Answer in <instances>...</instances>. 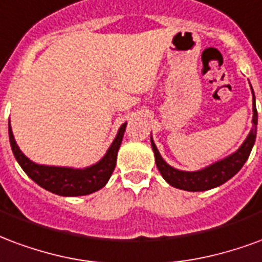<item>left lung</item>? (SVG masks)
Returning a JSON list of instances; mask_svg holds the SVG:
<instances>
[{"label":"left lung","instance_id":"1","mask_svg":"<svg viewBox=\"0 0 262 262\" xmlns=\"http://www.w3.org/2000/svg\"><path fill=\"white\" fill-rule=\"evenodd\" d=\"M253 91V89H251ZM254 97V92H253ZM254 116H253V129L250 131L249 137L244 141V144L240 146L237 152L230 155L229 158L223 160H219L213 165L208 166L205 169L198 171H181L177 169H173L171 166L166 163L165 160L162 159L159 150L155 146L154 141L150 139L152 144V149L155 154V160H156V166L159 169L160 174L165 179L170 186L180 188V190H186V191H205V190H211L213 187H217L230 180L233 176L236 174L243 165L246 160L249 159L250 152L253 149V145L255 142V135H257V108L254 104Z\"/></svg>","mask_w":262,"mask_h":262}]
</instances>
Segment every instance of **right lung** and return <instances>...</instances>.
<instances>
[{
    "label": "right lung",
    "instance_id": "right-lung-1",
    "mask_svg": "<svg viewBox=\"0 0 262 262\" xmlns=\"http://www.w3.org/2000/svg\"><path fill=\"white\" fill-rule=\"evenodd\" d=\"M8 125L11 148H12L13 155L25 173L29 176L36 184L46 188L47 191L54 192L57 195L78 196L92 194L106 186V183L116 167L118 148L123 141L127 123L120 127L117 137L113 141L112 146L108 148L104 158L99 163L86 167V169H68V167L36 165L19 149V146L13 138L11 124Z\"/></svg>",
    "mask_w": 262,
    "mask_h": 262
}]
</instances>
